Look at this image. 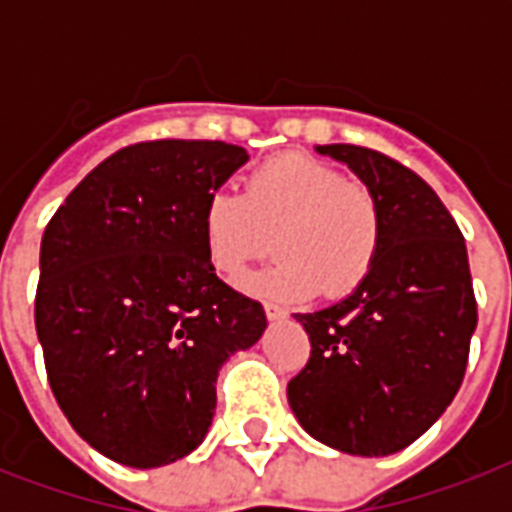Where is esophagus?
Wrapping results in <instances>:
<instances>
[{"label":"esophagus","mask_w":512,"mask_h":512,"mask_svg":"<svg viewBox=\"0 0 512 512\" xmlns=\"http://www.w3.org/2000/svg\"><path fill=\"white\" fill-rule=\"evenodd\" d=\"M263 311H265V316H268V321H281V319H287V316H289V313L276 303H265Z\"/></svg>","instance_id":"1"}]
</instances>
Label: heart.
<instances>
[{
    "label": "heart",
    "instance_id": "b5f03b06",
    "mask_svg": "<svg viewBox=\"0 0 512 512\" xmlns=\"http://www.w3.org/2000/svg\"><path fill=\"white\" fill-rule=\"evenodd\" d=\"M273 233L276 260L247 273L241 289L284 303L356 292L382 247V212L364 183L305 154H279L247 175L244 196L217 188L201 207L207 263L236 279Z\"/></svg>",
    "mask_w": 512,
    "mask_h": 512
}]
</instances>
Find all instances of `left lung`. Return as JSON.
Returning a JSON list of instances; mask_svg holds the SVG:
<instances>
[{
	"instance_id": "1",
	"label": "left lung",
	"mask_w": 512,
	"mask_h": 512,
	"mask_svg": "<svg viewBox=\"0 0 512 512\" xmlns=\"http://www.w3.org/2000/svg\"><path fill=\"white\" fill-rule=\"evenodd\" d=\"M316 151L348 164L377 196L382 247L353 295L295 313L311 358L289 380V406L321 444L385 457L417 441L462 385L478 324L468 249L417 172L348 143Z\"/></svg>"
}]
</instances>
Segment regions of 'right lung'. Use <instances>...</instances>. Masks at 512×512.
Masks as SVG:
<instances>
[{
    "label": "right lung",
    "instance_id": "1",
    "mask_svg": "<svg viewBox=\"0 0 512 512\" xmlns=\"http://www.w3.org/2000/svg\"><path fill=\"white\" fill-rule=\"evenodd\" d=\"M249 156L223 140H148L100 162L44 228L34 321L79 436L130 468L204 441L225 358L268 327L215 276L201 207Z\"/></svg>",
    "mask_w": 512,
    "mask_h": 512
}]
</instances>
